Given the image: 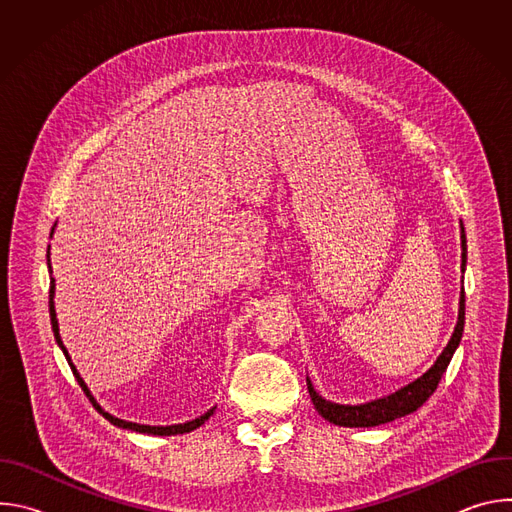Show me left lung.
I'll return each instance as SVG.
<instances>
[{
  "label": "left lung",
  "mask_w": 512,
  "mask_h": 512,
  "mask_svg": "<svg viewBox=\"0 0 512 512\" xmlns=\"http://www.w3.org/2000/svg\"><path fill=\"white\" fill-rule=\"evenodd\" d=\"M462 267L466 265V235H464V229H462ZM464 312H466V298H464V291L460 296V314H458V324H456V330L448 342V346L444 348V352L440 354V358L435 360L433 367L423 375L419 377L417 381L409 383L407 387H403L401 391L389 395V397H383V399H377V401H371V403H364V405H338V403H330L326 399H322L310 379H308V391H310V397H312V403L314 407L318 409V413L328 419L330 423L334 425H342V427H375V425H381V423H389L397 417H403V415H409L413 411H417L431 395L433 391L437 389V385H440L448 364L462 340V332H464Z\"/></svg>",
  "instance_id": "8db88e82"
}]
</instances>
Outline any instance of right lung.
Returning a JSON list of instances; mask_svg holds the SVG:
<instances>
[{"label": "right lung", "instance_id": "1", "mask_svg": "<svg viewBox=\"0 0 512 512\" xmlns=\"http://www.w3.org/2000/svg\"><path fill=\"white\" fill-rule=\"evenodd\" d=\"M54 231V229H52ZM48 253H50V247H48ZM50 261V259H48ZM52 298H54V279L50 281V302H48V306H50V322H52V330H54V336H56V342L60 344V348H62V352L66 354V358H68V352H66V348L62 346V342H60V336H58V320H56V312H54V302H52ZM68 364H70V369H72V373H75V377H77V381H79V385L83 387V391H85V395L89 397V401L93 403V407L99 411V413H103V417L105 419H109L113 425H119V427H123V429H133V431H139V433H152V435H176V433H188V431H192V429H196V427H200L210 415H212V411L214 409H210V411H206L204 415H200L198 419H194V421H188V423H180V425H166V427H152V425H139V423H131V421H123V419H117V417H113V415H109V413H105L99 405H97V401L93 399V395L89 393V389H87V385H85V381L81 379V375L77 373V369L72 367V362H70V358H68Z\"/></svg>", "mask_w": 512, "mask_h": 512}]
</instances>
